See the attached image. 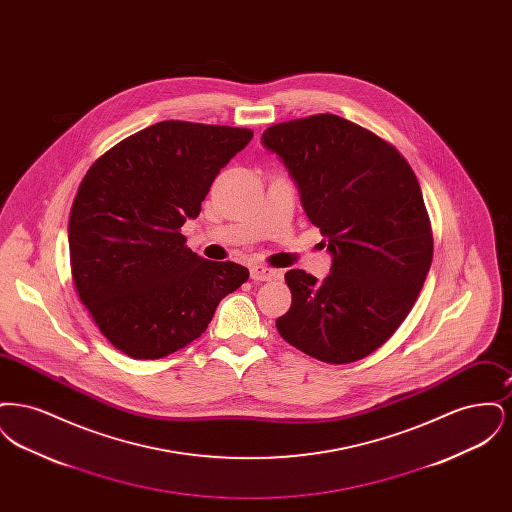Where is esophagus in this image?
<instances>
[{
    "instance_id": "esophagus-1",
    "label": "esophagus",
    "mask_w": 512,
    "mask_h": 512,
    "mask_svg": "<svg viewBox=\"0 0 512 512\" xmlns=\"http://www.w3.org/2000/svg\"><path fill=\"white\" fill-rule=\"evenodd\" d=\"M249 274H251V280H255V282H268L278 276V272L274 268H268L265 265H253L249 268Z\"/></svg>"
}]
</instances>
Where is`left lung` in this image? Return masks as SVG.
<instances>
[{
  "label": "left lung",
  "mask_w": 512,
  "mask_h": 512,
  "mask_svg": "<svg viewBox=\"0 0 512 512\" xmlns=\"http://www.w3.org/2000/svg\"><path fill=\"white\" fill-rule=\"evenodd\" d=\"M261 144L290 172L332 255L322 282L286 272L292 307L276 328L318 361L355 363L390 340L432 265L420 184L395 147L338 115L274 124Z\"/></svg>",
  "instance_id": "8db88e82"
}]
</instances>
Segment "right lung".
I'll use <instances>...</instances> for the list:
<instances>
[{"instance_id": "1", "label": "right lung", "mask_w": 512, "mask_h": 512, "mask_svg": "<svg viewBox=\"0 0 512 512\" xmlns=\"http://www.w3.org/2000/svg\"><path fill=\"white\" fill-rule=\"evenodd\" d=\"M247 128L163 121L111 147L86 172L69 219L74 286L101 334L132 359L197 340L249 270L199 257L180 234Z\"/></svg>"}]
</instances>
